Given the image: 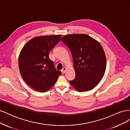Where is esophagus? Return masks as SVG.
I'll list each match as a JSON object with an SVG mask.
<instances>
[{
	"instance_id": "obj_1",
	"label": "esophagus",
	"mask_w": 130,
	"mask_h": 130,
	"mask_svg": "<svg viewBox=\"0 0 130 130\" xmlns=\"http://www.w3.org/2000/svg\"><path fill=\"white\" fill-rule=\"evenodd\" d=\"M66 70H67V68L64 67V68H63L61 70V72H62V73H64L66 72Z\"/></svg>"
}]
</instances>
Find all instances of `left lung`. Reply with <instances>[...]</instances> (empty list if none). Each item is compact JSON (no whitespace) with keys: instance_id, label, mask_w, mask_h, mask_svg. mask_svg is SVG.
I'll list each match as a JSON object with an SVG mask.
<instances>
[{"instance_id":"1","label":"left lung","mask_w":130,"mask_h":130,"mask_svg":"<svg viewBox=\"0 0 130 130\" xmlns=\"http://www.w3.org/2000/svg\"><path fill=\"white\" fill-rule=\"evenodd\" d=\"M61 41L68 47L73 59L75 78L69 81L77 91L92 90L104 76L106 58L100 43L86 34L68 35Z\"/></svg>"}]
</instances>
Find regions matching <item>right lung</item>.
I'll return each mask as SVG.
<instances>
[{"label": "right lung", "instance_id": "add662e5", "mask_svg": "<svg viewBox=\"0 0 130 130\" xmlns=\"http://www.w3.org/2000/svg\"><path fill=\"white\" fill-rule=\"evenodd\" d=\"M61 35L35 37L27 42L19 54L18 66L23 79L31 88L45 92L61 74L56 70L49 54L60 41Z\"/></svg>", "mask_w": 130, "mask_h": 130}]
</instances>
